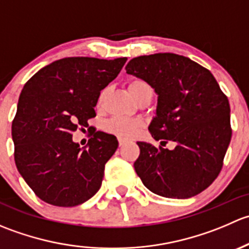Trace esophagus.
I'll return each mask as SVG.
<instances>
[{"mask_svg":"<svg viewBox=\"0 0 249 249\" xmlns=\"http://www.w3.org/2000/svg\"><path fill=\"white\" fill-rule=\"evenodd\" d=\"M118 141H119V147H123L125 144V142H126L124 139H119Z\"/></svg>","mask_w":249,"mask_h":249,"instance_id":"1","label":"esophagus"}]
</instances>
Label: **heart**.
<instances>
[{
	"instance_id": "b5f03b06",
	"label": "heart",
	"mask_w": 249,
	"mask_h": 249,
	"mask_svg": "<svg viewBox=\"0 0 249 249\" xmlns=\"http://www.w3.org/2000/svg\"><path fill=\"white\" fill-rule=\"evenodd\" d=\"M129 91L136 100L137 97L147 91H153L152 87L143 79H132L129 83ZM105 99V91L100 94L99 104H102ZM143 123L140 119H130V118L123 117H114L109 119L105 125L106 131L110 132L113 135H117L118 137L123 139H129V137L135 136L137 132L142 129Z\"/></svg>"
}]
</instances>
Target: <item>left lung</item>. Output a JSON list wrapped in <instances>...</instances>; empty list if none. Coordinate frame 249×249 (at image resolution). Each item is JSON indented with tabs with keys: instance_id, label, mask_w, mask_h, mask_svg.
I'll use <instances>...</instances> for the list:
<instances>
[{
	"instance_id": "1",
	"label": "left lung",
	"mask_w": 249,
	"mask_h": 249,
	"mask_svg": "<svg viewBox=\"0 0 249 249\" xmlns=\"http://www.w3.org/2000/svg\"><path fill=\"white\" fill-rule=\"evenodd\" d=\"M126 73L145 80L158 94L149 132L161 145L137 142L135 171L154 194L188 199L210 187L222 171L231 140L230 105L213 74L197 62L172 53L134 57Z\"/></svg>"
}]
</instances>
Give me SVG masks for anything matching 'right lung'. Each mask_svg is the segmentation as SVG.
Segmentation results:
<instances>
[{"label": "right lung", "mask_w": 249, "mask_h": 249, "mask_svg": "<svg viewBox=\"0 0 249 249\" xmlns=\"http://www.w3.org/2000/svg\"><path fill=\"white\" fill-rule=\"evenodd\" d=\"M126 57H65L48 65L24 85L12 123L18 171L50 205L72 207L94 196L117 137L92 129L88 148L72 141L96 117L100 92L119 74Z\"/></svg>", "instance_id": "obj_1"}]
</instances>
